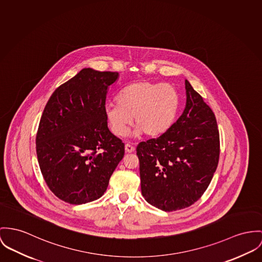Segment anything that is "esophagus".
I'll list each match as a JSON object with an SVG mask.
<instances>
[{
    "mask_svg": "<svg viewBox=\"0 0 262 262\" xmlns=\"http://www.w3.org/2000/svg\"><path fill=\"white\" fill-rule=\"evenodd\" d=\"M124 149H125V151H126V152H128V154H130V152H134V151H135V147H134L132 144H129V143H126V144H125Z\"/></svg>",
    "mask_w": 262,
    "mask_h": 262,
    "instance_id": "1",
    "label": "esophagus"
}]
</instances>
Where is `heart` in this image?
Returning a JSON list of instances; mask_svg holds the SVG:
<instances>
[{"label": "heart", "instance_id": "obj_1", "mask_svg": "<svg viewBox=\"0 0 262 262\" xmlns=\"http://www.w3.org/2000/svg\"><path fill=\"white\" fill-rule=\"evenodd\" d=\"M181 106L178 90L161 82L135 81L124 86L118 101L107 103L104 114L111 130L117 137L126 135L135 119V134L157 138L173 124Z\"/></svg>", "mask_w": 262, "mask_h": 262}]
</instances>
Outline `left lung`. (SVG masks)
<instances>
[{
    "instance_id": "left-lung-1",
    "label": "left lung",
    "mask_w": 262,
    "mask_h": 262,
    "mask_svg": "<svg viewBox=\"0 0 262 262\" xmlns=\"http://www.w3.org/2000/svg\"><path fill=\"white\" fill-rule=\"evenodd\" d=\"M186 105L179 120L158 139L137 146L141 194L164 211L198 202L220 160V132L212 110L185 80Z\"/></svg>"
}]
</instances>
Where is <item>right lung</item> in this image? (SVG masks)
I'll return each instance as SVG.
<instances>
[{
	"label": "right lung",
	"mask_w": 262,
	"mask_h": 262,
	"mask_svg": "<svg viewBox=\"0 0 262 262\" xmlns=\"http://www.w3.org/2000/svg\"><path fill=\"white\" fill-rule=\"evenodd\" d=\"M119 73L82 69L47 102L36 137L40 172L60 201L82 204L100 199L122 160L124 143L104 114L107 89Z\"/></svg>",
	"instance_id": "1"
}]
</instances>
